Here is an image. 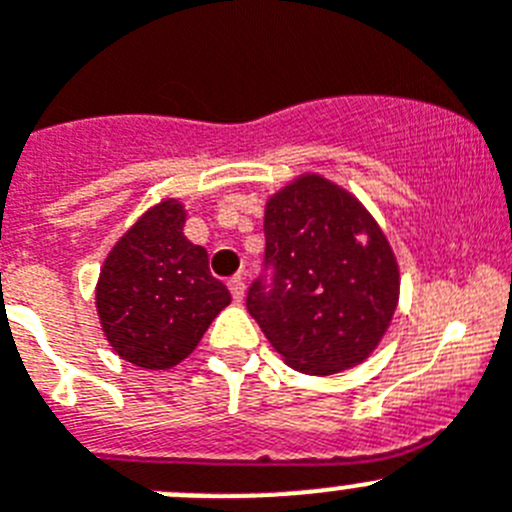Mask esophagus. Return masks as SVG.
Instances as JSON below:
<instances>
[{
	"label": "esophagus",
	"mask_w": 512,
	"mask_h": 512,
	"mask_svg": "<svg viewBox=\"0 0 512 512\" xmlns=\"http://www.w3.org/2000/svg\"><path fill=\"white\" fill-rule=\"evenodd\" d=\"M229 293H232V298L237 300V303H242V298H245V278H242V275H234V278L229 280Z\"/></svg>",
	"instance_id": "1"
}]
</instances>
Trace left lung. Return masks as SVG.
Here are the masks:
<instances>
[{"mask_svg":"<svg viewBox=\"0 0 512 512\" xmlns=\"http://www.w3.org/2000/svg\"><path fill=\"white\" fill-rule=\"evenodd\" d=\"M265 267L247 310L283 361L331 376L364 364L399 303V262L369 209L321 174H300L265 204Z\"/></svg>","mask_w":512,"mask_h":512,"instance_id":"1","label":"left lung"}]
</instances>
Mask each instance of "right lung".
Instances as JSON below:
<instances>
[{"label":"right lung","mask_w":512,"mask_h":512,"mask_svg":"<svg viewBox=\"0 0 512 512\" xmlns=\"http://www.w3.org/2000/svg\"><path fill=\"white\" fill-rule=\"evenodd\" d=\"M184 222L179 199L146 209L111 247L95 285L105 341L148 371L181 364L232 300L209 272L207 250L186 240Z\"/></svg>","instance_id":"obj_1"}]
</instances>
